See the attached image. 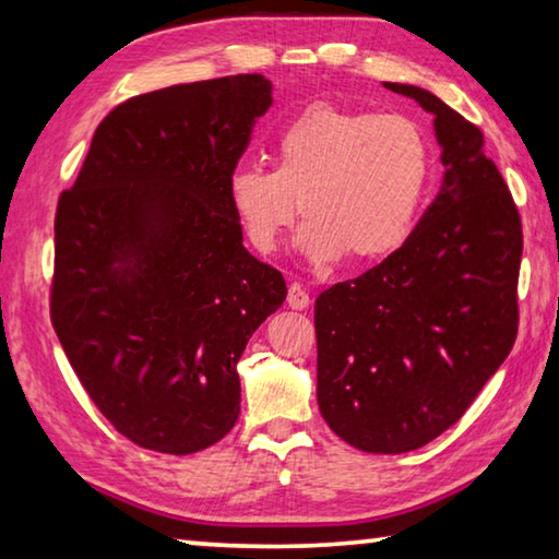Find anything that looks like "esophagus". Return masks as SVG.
I'll return each mask as SVG.
<instances>
[{
	"mask_svg": "<svg viewBox=\"0 0 559 559\" xmlns=\"http://www.w3.org/2000/svg\"><path fill=\"white\" fill-rule=\"evenodd\" d=\"M288 306L293 310H306L310 306V296L306 293V288L300 286V283H293L288 288Z\"/></svg>",
	"mask_w": 559,
	"mask_h": 559,
	"instance_id": "34e87169",
	"label": "esophagus"
}]
</instances>
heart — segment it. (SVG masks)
I'll use <instances>...</instances> for the list:
<instances>
[{
  "mask_svg": "<svg viewBox=\"0 0 559 559\" xmlns=\"http://www.w3.org/2000/svg\"><path fill=\"white\" fill-rule=\"evenodd\" d=\"M273 169L236 167L226 192L246 239L278 249L300 214V249L313 261L345 253L365 263L409 239L431 175V150L412 118L316 103L278 130Z\"/></svg>",
  "mask_w": 559,
  "mask_h": 559,
  "instance_id": "b5f03b06",
  "label": "heart"
}]
</instances>
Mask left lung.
<instances>
[{"label":"left lung","instance_id":"obj_1","mask_svg":"<svg viewBox=\"0 0 559 559\" xmlns=\"http://www.w3.org/2000/svg\"><path fill=\"white\" fill-rule=\"evenodd\" d=\"M384 88L431 112L447 173L400 249L318 296V406L349 447L406 453L453 427L513 349L523 229L484 132L429 91Z\"/></svg>","mask_w":559,"mask_h":559}]
</instances>
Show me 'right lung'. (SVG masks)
Here are the masks:
<instances>
[{
	"label": "right lung",
	"instance_id": "1",
	"mask_svg": "<svg viewBox=\"0 0 559 559\" xmlns=\"http://www.w3.org/2000/svg\"><path fill=\"white\" fill-rule=\"evenodd\" d=\"M271 103L261 73L130 98L59 197L51 323L93 404L143 449L187 456L231 431L236 362L286 300L226 192Z\"/></svg>",
	"mask_w": 559,
	"mask_h": 559
}]
</instances>
